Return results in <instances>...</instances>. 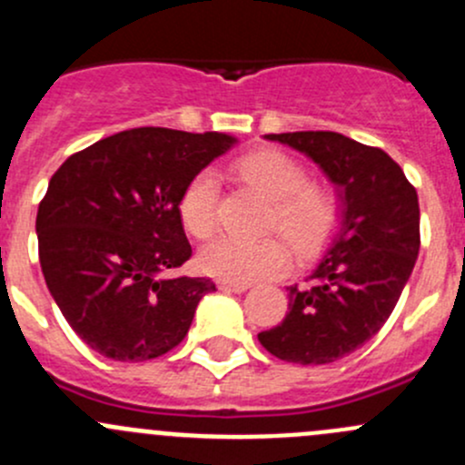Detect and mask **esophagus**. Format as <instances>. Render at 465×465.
I'll return each mask as SVG.
<instances>
[{
  "instance_id": "1",
  "label": "esophagus",
  "mask_w": 465,
  "mask_h": 465,
  "mask_svg": "<svg viewBox=\"0 0 465 465\" xmlns=\"http://www.w3.org/2000/svg\"><path fill=\"white\" fill-rule=\"evenodd\" d=\"M218 288L224 292H245L250 283H236V281H218Z\"/></svg>"
}]
</instances>
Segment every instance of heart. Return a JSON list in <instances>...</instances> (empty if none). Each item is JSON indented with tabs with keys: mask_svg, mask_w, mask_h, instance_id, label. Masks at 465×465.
<instances>
[{
	"mask_svg": "<svg viewBox=\"0 0 465 465\" xmlns=\"http://www.w3.org/2000/svg\"><path fill=\"white\" fill-rule=\"evenodd\" d=\"M238 180L254 186L272 200L262 232L283 233L297 256H311L331 238L340 220L337 195L326 186L308 182L302 163L279 148H259L233 162ZM182 224L195 238H211L218 229L220 184L204 168L195 173L177 203ZM290 265L288 245L279 236H220L200 252V267L211 276L236 283L270 279Z\"/></svg>",
	"mask_w": 465,
	"mask_h": 465,
	"instance_id": "obj_1",
	"label": "heart"
}]
</instances>
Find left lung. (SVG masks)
I'll return each instance as SVG.
<instances>
[{
    "mask_svg": "<svg viewBox=\"0 0 465 465\" xmlns=\"http://www.w3.org/2000/svg\"><path fill=\"white\" fill-rule=\"evenodd\" d=\"M265 137L320 163L341 189L344 218L315 272L288 288L283 322L259 341L285 362H335L367 344L396 308L419 256V195L376 145L328 130Z\"/></svg>",
    "mask_w": 465,
    "mask_h": 465,
    "instance_id": "left-lung-1",
    "label": "left lung"
}]
</instances>
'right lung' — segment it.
I'll return each mask as SVG.
<instances>
[{"label":"right lung","mask_w":465,"mask_h":465,"mask_svg":"<svg viewBox=\"0 0 465 465\" xmlns=\"http://www.w3.org/2000/svg\"><path fill=\"white\" fill-rule=\"evenodd\" d=\"M233 142L133 128L78 150L54 173L35 218L42 274L89 349L143 362L184 340L215 283L166 276L193 254L177 203L186 182Z\"/></svg>","instance_id":"add662e5"}]
</instances>
